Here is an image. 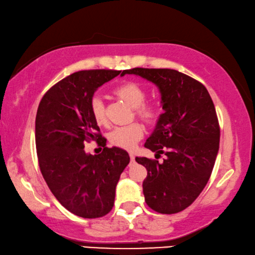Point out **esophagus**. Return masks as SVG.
Returning a JSON list of instances; mask_svg holds the SVG:
<instances>
[{
    "label": "esophagus",
    "instance_id": "1",
    "mask_svg": "<svg viewBox=\"0 0 255 255\" xmlns=\"http://www.w3.org/2000/svg\"><path fill=\"white\" fill-rule=\"evenodd\" d=\"M129 156H130V160L131 161H135V154H134V153H130V154H129Z\"/></svg>",
    "mask_w": 255,
    "mask_h": 255
}]
</instances>
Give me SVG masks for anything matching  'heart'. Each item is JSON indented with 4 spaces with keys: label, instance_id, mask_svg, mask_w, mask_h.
Segmentation results:
<instances>
[{
    "label": "heart",
    "instance_id": "1",
    "mask_svg": "<svg viewBox=\"0 0 255 255\" xmlns=\"http://www.w3.org/2000/svg\"><path fill=\"white\" fill-rule=\"evenodd\" d=\"M116 94L130 106L135 108V113L147 124H153L159 119L161 109L154 103H144L146 100V91L143 86L134 82L121 84L116 88ZM90 110L95 123L104 125L107 123L106 104L103 98L100 94H94L90 101ZM145 129L138 123H132L126 126H119L113 128L109 132V140L112 145L125 149H131L135 147L137 142L144 136Z\"/></svg>",
    "mask_w": 255,
    "mask_h": 255
}]
</instances>
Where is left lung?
I'll list each match as a JSON object with an SVG mask.
<instances>
[{
    "instance_id": "1",
    "label": "left lung",
    "mask_w": 255,
    "mask_h": 255,
    "mask_svg": "<svg viewBox=\"0 0 255 255\" xmlns=\"http://www.w3.org/2000/svg\"><path fill=\"white\" fill-rule=\"evenodd\" d=\"M137 75L155 84L164 113L144 146L167 155L163 162L136 157L147 170L143 181L145 202L163 215L188 208L211 176L219 151L220 127L207 88L173 69L134 68L121 76Z\"/></svg>"
}]
</instances>
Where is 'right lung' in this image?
Returning a JSON list of instances; mask_svg holds the SVG:
<instances>
[{"mask_svg": "<svg viewBox=\"0 0 255 255\" xmlns=\"http://www.w3.org/2000/svg\"><path fill=\"white\" fill-rule=\"evenodd\" d=\"M120 72H75L52 86L37 109L35 138L40 172L62 207L82 218H100L111 211L116 186L130 161L125 149L106 146L90 110L95 91ZM91 140L104 147L102 153H86L84 144Z\"/></svg>", "mask_w": 255, "mask_h": 255, "instance_id": "1", "label": "right lung"}]
</instances>
